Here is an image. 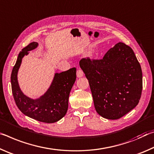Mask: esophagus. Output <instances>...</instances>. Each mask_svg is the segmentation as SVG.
Here are the masks:
<instances>
[{
    "instance_id": "34e87169",
    "label": "esophagus",
    "mask_w": 154,
    "mask_h": 154,
    "mask_svg": "<svg viewBox=\"0 0 154 154\" xmlns=\"http://www.w3.org/2000/svg\"><path fill=\"white\" fill-rule=\"evenodd\" d=\"M83 75H84V73L82 71L81 69H79L77 70V72H76V75L78 78H81L83 76Z\"/></svg>"
}]
</instances>
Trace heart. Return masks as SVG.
Here are the masks:
<instances>
[{"instance_id": "heart-1", "label": "heart", "mask_w": 154, "mask_h": 154, "mask_svg": "<svg viewBox=\"0 0 154 154\" xmlns=\"http://www.w3.org/2000/svg\"><path fill=\"white\" fill-rule=\"evenodd\" d=\"M95 55H96V52H95V50H91V51L89 52V54H88V57L90 59H93V58L95 57Z\"/></svg>"}]
</instances>
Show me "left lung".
<instances>
[{
	"label": "left lung",
	"instance_id": "8db88e82",
	"mask_svg": "<svg viewBox=\"0 0 154 154\" xmlns=\"http://www.w3.org/2000/svg\"><path fill=\"white\" fill-rule=\"evenodd\" d=\"M80 67L89 80L97 112L118 119L137 106L143 89L141 67L132 49L115 44L102 59H82Z\"/></svg>",
	"mask_w": 154,
	"mask_h": 154
}]
</instances>
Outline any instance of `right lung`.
I'll return each mask as SVG.
<instances>
[{"instance_id": "1", "label": "right lung", "mask_w": 154, "mask_h": 154, "mask_svg": "<svg viewBox=\"0 0 154 154\" xmlns=\"http://www.w3.org/2000/svg\"><path fill=\"white\" fill-rule=\"evenodd\" d=\"M37 46L38 43L32 42L19 53L11 75L12 94L17 108L24 115L41 122L54 123L61 119L67 111L69 93L76 79V69L73 67L55 73L51 85L44 95L36 99L28 97L20 89L17 73L22 58Z\"/></svg>"}]
</instances>
